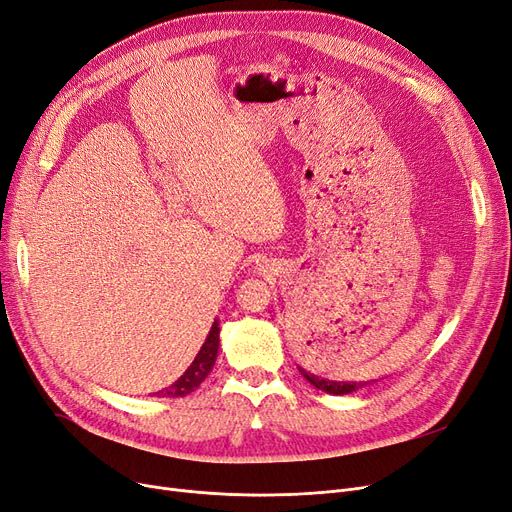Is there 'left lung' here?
I'll list each match as a JSON object with an SVG mask.
<instances>
[{
	"mask_svg": "<svg viewBox=\"0 0 512 512\" xmlns=\"http://www.w3.org/2000/svg\"><path fill=\"white\" fill-rule=\"evenodd\" d=\"M299 372L305 376V379L314 385V387H318V389H322V391H326V393H335V395H345V393H351V391H358L360 387H366L368 383H337V381H326V379H320V376H316V374H311V372H307V370H303V368H299Z\"/></svg>",
	"mask_w": 512,
	"mask_h": 512,
	"instance_id": "1",
	"label": "left lung"
}]
</instances>
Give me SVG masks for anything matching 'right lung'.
I'll use <instances>...</instances> for the list:
<instances>
[{
  "label": "right lung",
  "instance_id": "right-lung-1",
  "mask_svg": "<svg viewBox=\"0 0 512 512\" xmlns=\"http://www.w3.org/2000/svg\"><path fill=\"white\" fill-rule=\"evenodd\" d=\"M217 347H219V324L215 320L201 351L196 353V358L188 366V370L171 387H167L165 391H159L157 395L159 397H184L190 391H194L207 379V374L213 370L215 360H217Z\"/></svg>",
  "mask_w": 512,
  "mask_h": 512
}]
</instances>
